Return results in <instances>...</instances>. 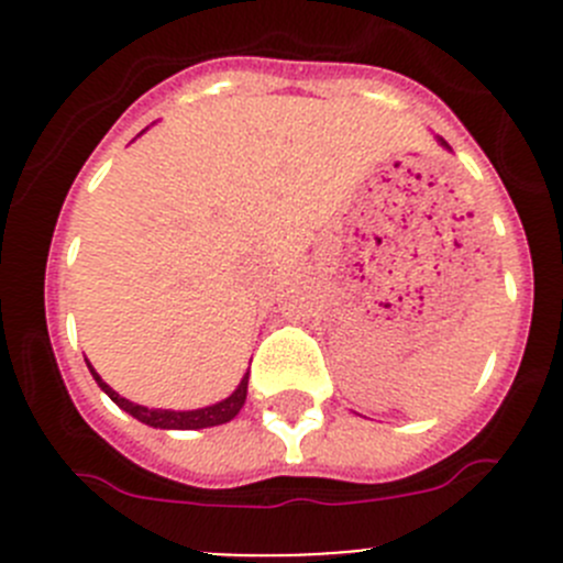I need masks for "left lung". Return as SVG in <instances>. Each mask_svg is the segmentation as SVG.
I'll list each match as a JSON object with an SVG mask.
<instances>
[{"label": "left lung", "mask_w": 563, "mask_h": 563, "mask_svg": "<svg viewBox=\"0 0 563 563\" xmlns=\"http://www.w3.org/2000/svg\"><path fill=\"white\" fill-rule=\"evenodd\" d=\"M439 141H441V144H444V146H446V141H444V139H439Z\"/></svg>", "instance_id": "obj_1"}]
</instances>
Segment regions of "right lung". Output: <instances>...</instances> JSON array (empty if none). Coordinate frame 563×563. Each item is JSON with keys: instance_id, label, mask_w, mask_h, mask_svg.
Returning <instances> with one entry per match:
<instances>
[{"instance_id": "right-lung-1", "label": "right lung", "mask_w": 563, "mask_h": 563, "mask_svg": "<svg viewBox=\"0 0 563 563\" xmlns=\"http://www.w3.org/2000/svg\"><path fill=\"white\" fill-rule=\"evenodd\" d=\"M89 365V362H87ZM89 373L95 376V382L100 384V389L106 391L108 397H111L113 402H117L122 411H128L130 417H135L139 422L150 424V428H161V430H201V428H214V424H223V422H231V419L240 413V408L245 406V397H247V378H250V371L245 373V378L240 382V387L234 389V395L225 397V400L214 402V406H207V408H198V411H163V408H146V406H135V402L124 400L122 395H117L103 378L95 373V367L89 365Z\"/></svg>"}]
</instances>
